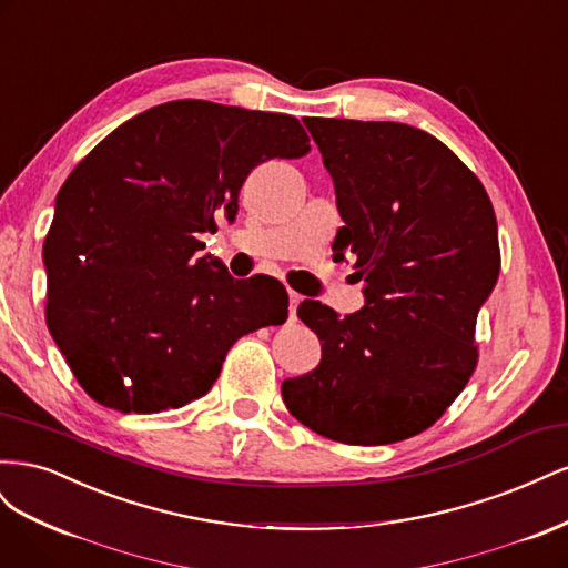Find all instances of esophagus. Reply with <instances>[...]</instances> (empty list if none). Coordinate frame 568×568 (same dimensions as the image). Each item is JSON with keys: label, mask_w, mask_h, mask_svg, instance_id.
Returning a JSON list of instances; mask_svg holds the SVG:
<instances>
[{"label": "esophagus", "mask_w": 568, "mask_h": 568, "mask_svg": "<svg viewBox=\"0 0 568 568\" xmlns=\"http://www.w3.org/2000/svg\"><path fill=\"white\" fill-rule=\"evenodd\" d=\"M301 301H303V296L288 288V320H296V307H298Z\"/></svg>", "instance_id": "obj_1"}]
</instances>
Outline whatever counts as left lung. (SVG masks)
Wrapping results in <instances>:
<instances>
[{
    "instance_id": "left-lung-1",
    "label": "left lung",
    "mask_w": 568,
    "mask_h": 568,
    "mask_svg": "<svg viewBox=\"0 0 568 568\" xmlns=\"http://www.w3.org/2000/svg\"><path fill=\"white\" fill-rule=\"evenodd\" d=\"M336 192V255L357 257L365 305L341 317L305 298L320 365L282 384L301 424L348 445L422 434L467 386L474 329L500 274L484 184L428 132L405 123L303 118Z\"/></svg>"
}]
</instances>
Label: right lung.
<instances>
[{"label":"right lung","instance_id":"add662e5","mask_svg":"<svg viewBox=\"0 0 568 568\" xmlns=\"http://www.w3.org/2000/svg\"><path fill=\"white\" fill-rule=\"evenodd\" d=\"M307 149L294 115L180 99L130 118L78 163L42 248L47 326L97 403L182 407L211 390L236 338L286 320L282 282L234 280L199 255V236L234 222L257 163Z\"/></svg>","mask_w":568,"mask_h":568}]
</instances>
